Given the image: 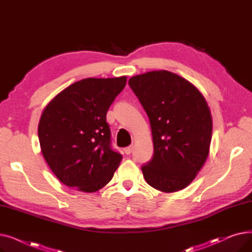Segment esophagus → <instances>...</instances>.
Returning a JSON list of instances; mask_svg holds the SVG:
<instances>
[{
	"label": "esophagus",
	"mask_w": 252,
	"mask_h": 252,
	"mask_svg": "<svg viewBox=\"0 0 252 252\" xmlns=\"http://www.w3.org/2000/svg\"><path fill=\"white\" fill-rule=\"evenodd\" d=\"M133 150H134V146H128V147H126L125 149V153L128 155V154H130L131 152H133Z\"/></svg>",
	"instance_id": "1"
}]
</instances>
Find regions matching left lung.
Masks as SVG:
<instances>
[{"instance_id":"left-lung-1","label":"left lung","mask_w":252,"mask_h":252,"mask_svg":"<svg viewBox=\"0 0 252 252\" xmlns=\"http://www.w3.org/2000/svg\"><path fill=\"white\" fill-rule=\"evenodd\" d=\"M146 111L154 155L142 166L146 182L165 193L186 188L209 154L213 119L205 98L187 79L167 70L129 78Z\"/></svg>"}]
</instances>
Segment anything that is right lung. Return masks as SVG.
<instances>
[{"mask_svg":"<svg viewBox=\"0 0 252 252\" xmlns=\"http://www.w3.org/2000/svg\"><path fill=\"white\" fill-rule=\"evenodd\" d=\"M126 76L76 82L45 107L37 135L48 165L66 186L96 192L107 185L123 156L111 149L106 114Z\"/></svg>","mask_w":252,"mask_h":252,"instance_id":"1","label":"right lung"}]
</instances>
